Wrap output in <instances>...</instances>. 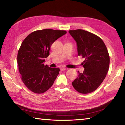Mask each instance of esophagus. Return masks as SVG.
<instances>
[{"instance_id":"1","label":"esophagus","mask_w":125,"mask_h":125,"mask_svg":"<svg viewBox=\"0 0 125 125\" xmlns=\"http://www.w3.org/2000/svg\"><path fill=\"white\" fill-rule=\"evenodd\" d=\"M68 68H65V67H62L61 68V70L62 71H65V70H66V69H67Z\"/></svg>"}]
</instances>
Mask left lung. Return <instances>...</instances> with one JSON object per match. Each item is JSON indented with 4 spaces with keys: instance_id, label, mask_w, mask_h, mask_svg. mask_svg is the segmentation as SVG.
<instances>
[{
    "instance_id": "8db88e82",
    "label": "left lung",
    "mask_w": 125,
    "mask_h": 125,
    "mask_svg": "<svg viewBox=\"0 0 125 125\" xmlns=\"http://www.w3.org/2000/svg\"><path fill=\"white\" fill-rule=\"evenodd\" d=\"M77 43L78 56L85 59L84 71L79 73L72 85L78 92L88 94L95 90L106 76L109 71L110 57L102 39L98 36L81 29L69 30Z\"/></svg>"
}]
</instances>
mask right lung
Instances as JSON below:
<instances>
[{
	"label": "right lung",
	"mask_w": 125,
	"mask_h": 125,
	"mask_svg": "<svg viewBox=\"0 0 125 125\" xmlns=\"http://www.w3.org/2000/svg\"><path fill=\"white\" fill-rule=\"evenodd\" d=\"M67 33L65 30L50 29L37 30L25 38L18 53L19 71L23 83L36 94L46 92L58 75V68L44 65L52 43Z\"/></svg>",
	"instance_id": "right-lung-1"
}]
</instances>
